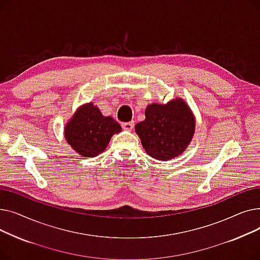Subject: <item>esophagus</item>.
I'll return each mask as SVG.
<instances>
[{
	"label": "esophagus",
	"instance_id": "obj_1",
	"mask_svg": "<svg viewBox=\"0 0 260 260\" xmlns=\"http://www.w3.org/2000/svg\"><path fill=\"white\" fill-rule=\"evenodd\" d=\"M134 122H125V123H122V128L124 131H132L134 128Z\"/></svg>",
	"mask_w": 260,
	"mask_h": 260
}]
</instances>
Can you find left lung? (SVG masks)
<instances>
[{"instance_id": "left-lung-1", "label": "left lung", "mask_w": 260, "mask_h": 260, "mask_svg": "<svg viewBox=\"0 0 260 260\" xmlns=\"http://www.w3.org/2000/svg\"><path fill=\"white\" fill-rule=\"evenodd\" d=\"M145 152L157 160L179 156L192 140L195 118L182 99L145 108V119L135 126Z\"/></svg>"}]
</instances>
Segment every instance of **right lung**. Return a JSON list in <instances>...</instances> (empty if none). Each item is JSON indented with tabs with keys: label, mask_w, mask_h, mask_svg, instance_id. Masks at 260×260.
Listing matches in <instances>:
<instances>
[{
	"label": "right lung",
	"mask_w": 260,
	"mask_h": 260,
	"mask_svg": "<svg viewBox=\"0 0 260 260\" xmlns=\"http://www.w3.org/2000/svg\"><path fill=\"white\" fill-rule=\"evenodd\" d=\"M121 126L112 117H104L91 102L82 105L67 122L64 136L67 143L84 157H95L105 151Z\"/></svg>",
	"instance_id": "right-lung-1"
}]
</instances>
